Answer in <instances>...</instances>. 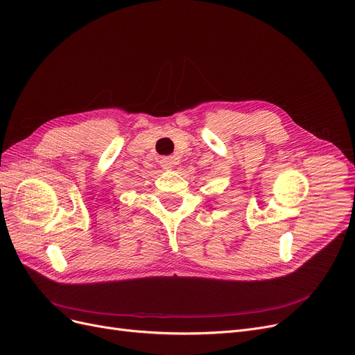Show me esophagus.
<instances>
[{
    "instance_id": "esophagus-1",
    "label": "esophagus",
    "mask_w": 355,
    "mask_h": 355,
    "mask_svg": "<svg viewBox=\"0 0 355 355\" xmlns=\"http://www.w3.org/2000/svg\"><path fill=\"white\" fill-rule=\"evenodd\" d=\"M174 158L173 157H165L161 159V166L165 169V171H171V169L174 168Z\"/></svg>"
}]
</instances>
